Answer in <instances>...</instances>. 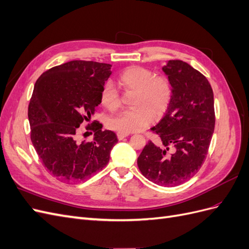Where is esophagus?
Here are the masks:
<instances>
[{
    "instance_id": "obj_1",
    "label": "esophagus",
    "mask_w": 249,
    "mask_h": 249,
    "mask_svg": "<svg viewBox=\"0 0 249 249\" xmlns=\"http://www.w3.org/2000/svg\"><path fill=\"white\" fill-rule=\"evenodd\" d=\"M127 136H129V134H127V133H120V132L117 133V138H118L119 140H123L124 138H125V137H127Z\"/></svg>"
}]
</instances>
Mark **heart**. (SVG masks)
I'll use <instances>...</instances> for the list:
<instances>
[{
	"label": "heart",
	"instance_id": "heart-1",
	"mask_svg": "<svg viewBox=\"0 0 249 249\" xmlns=\"http://www.w3.org/2000/svg\"><path fill=\"white\" fill-rule=\"evenodd\" d=\"M118 84L126 92L135 93L132 101L135 108L109 118L108 126L112 130L127 134L144 130L152 124L154 115H163L169 106L172 97L170 81L164 76H155L144 67H127L119 74ZM101 102L110 111H116L120 107L119 93L112 83L104 85Z\"/></svg>",
	"mask_w": 249,
	"mask_h": 249
}]
</instances>
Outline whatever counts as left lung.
<instances>
[{
  "instance_id": "1",
  "label": "left lung",
  "mask_w": 249,
  "mask_h": 249,
  "mask_svg": "<svg viewBox=\"0 0 249 249\" xmlns=\"http://www.w3.org/2000/svg\"><path fill=\"white\" fill-rule=\"evenodd\" d=\"M162 71L171 83L172 97L150 130L163 147L148 141L137 164L150 182L175 187L197 173L206 159L215 127L214 95L207 78L186 62L169 60Z\"/></svg>"
}]
</instances>
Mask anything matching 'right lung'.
<instances>
[{
	"label": "right lung",
	"instance_id": "obj_1",
	"mask_svg": "<svg viewBox=\"0 0 249 249\" xmlns=\"http://www.w3.org/2000/svg\"><path fill=\"white\" fill-rule=\"evenodd\" d=\"M111 65L74 60L53 67L36 81L28 117L37 155L53 176L66 182L84 180L102 170L117 143L112 131L94 122L92 142H79L80 125L91 120Z\"/></svg>",
	"mask_w": 249,
	"mask_h": 249
}]
</instances>
